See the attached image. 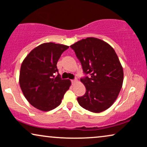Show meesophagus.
Instances as JSON below:
<instances>
[{
    "label": "esophagus",
    "mask_w": 147,
    "mask_h": 147,
    "mask_svg": "<svg viewBox=\"0 0 147 147\" xmlns=\"http://www.w3.org/2000/svg\"><path fill=\"white\" fill-rule=\"evenodd\" d=\"M71 82H72V85H75V83H77V80H71Z\"/></svg>",
    "instance_id": "obj_1"
}]
</instances>
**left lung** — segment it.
Masks as SVG:
<instances>
[{"label": "left lung", "instance_id": "obj_1", "mask_svg": "<svg viewBox=\"0 0 147 147\" xmlns=\"http://www.w3.org/2000/svg\"><path fill=\"white\" fill-rule=\"evenodd\" d=\"M89 77L81 79L86 88L77 98L84 109L94 113L106 110L116 100L122 87L124 71L119 58L109 44L96 38H87L70 46Z\"/></svg>", "mask_w": 147, "mask_h": 147}]
</instances>
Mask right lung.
<instances>
[{"label":"right lung","instance_id":"add662e5","mask_svg":"<svg viewBox=\"0 0 147 147\" xmlns=\"http://www.w3.org/2000/svg\"><path fill=\"white\" fill-rule=\"evenodd\" d=\"M66 45L44 43L29 52L21 64L19 85L23 95L31 105L48 111L58 107L71 85L69 79H61L57 62Z\"/></svg>","mask_w":147,"mask_h":147}]
</instances>
